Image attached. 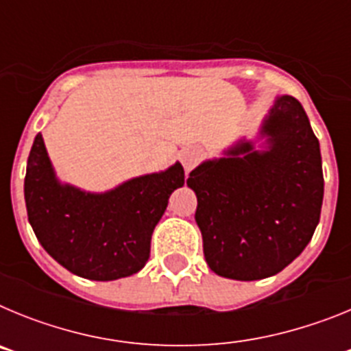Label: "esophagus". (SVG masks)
Wrapping results in <instances>:
<instances>
[{"mask_svg": "<svg viewBox=\"0 0 351 351\" xmlns=\"http://www.w3.org/2000/svg\"><path fill=\"white\" fill-rule=\"evenodd\" d=\"M200 151L197 147H186L181 151V163L184 167L186 172H190L195 165H197L198 161H200Z\"/></svg>", "mask_w": 351, "mask_h": 351, "instance_id": "obj_1", "label": "esophagus"}]
</instances>
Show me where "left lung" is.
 Instances as JSON below:
<instances>
[{"mask_svg":"<svg viewBox=\"0 0 351 351\" xmlns=\"http://www.w3.org/2000/svg\"><path fill=\"white\" fill-rule=\"evenodd\" d=\"M260 133L267 151L239 142L226 158L191 170L186 181L197 195L195 221L207 265L230 280H263L283 271L320 221V144L302 105L280 96Z\"/></svg>","mask_w":351,"mask_h":351,"instance_id":"left-lung-1","label":"left lung"}]
</instances>
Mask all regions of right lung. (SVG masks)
Here are the masks:
<instances>
[{"label": "right lung", "instance_id": "obj_1", "mask_svg": "<svg viewBox=\"0 0 351 351\" xmlns=\"http://www.w3.org/2000/svg\"><path fill=\"white\" fill-rule=\"evenodd\" d=\"M184 184L181 163L126 181L107 193H86L56 179L42 135L27 158V219L49 255L73 274L112 281L141 271L151 235L173 190Z\"/></svg>", "mask_w": 351, "mask_h": 351}]
</instances>
